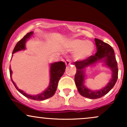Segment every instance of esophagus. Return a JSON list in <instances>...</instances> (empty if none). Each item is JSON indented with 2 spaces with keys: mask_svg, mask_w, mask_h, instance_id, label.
<instances>
[{
  "mask_svg": "<svg viewBox=\"0 0 127 127\" xmlns=\"http://www.w3.org/2000/svg\"><path fill=\"white\" fill-rule=\"evenodd\" d=\"M65 65H68L70 64H71L70 60H69V59L67 60L65 62Z\"/></svg>",
  "mask_w": 127,
  "mask_h": 127,
  "instance_id": "34e87169",
  "label": "esophagus"
}]
</instances>
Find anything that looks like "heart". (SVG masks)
<instances>
[{"instance_id":"obj_1","label":"heart","mask_w":127,"mask_h":127,"mask_svg":"<svg viewBox=\"0 0 127 127\" xmlns=\"http://www.w3.org/2000/svg\"><path fill=\"white\" fill-rule=\"evenodd\" d=\"M67 46L70 50L74 51L73 57L77 60H84L92 54L94 45L90 40L79 39H71L67 42Z\"/></svg>"}]
</instances>
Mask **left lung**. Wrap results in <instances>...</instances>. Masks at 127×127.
<instances>
[{
    "mask_svg": "<svg viewBox=\"0 0 127 127\" xmlns=\"http://www.w3.org/2000/svg\"><path fill=\"white\" fill-rule=\"evenodd\" d=\"M97 52L94 55L89 57L88 59L75 63L76 67V73L75 76V82L79 93L83 97L90 99H97L103 97L109 93L114 87L118 79V68L115 52L112 46L100 39H95ZM99 62L103 63L104 65L110 68L112 72V78L104 88L93 91L85 85V73L86 68L94 65Z\"/></svg>",
    "mask_w": 127,
    "mask_h": 127,
    "instance_id": "1",
    "label": "left lung"
}]
</instances>
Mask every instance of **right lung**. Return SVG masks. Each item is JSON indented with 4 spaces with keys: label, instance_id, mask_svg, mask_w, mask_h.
Returning <instances> with one entry per match:
<instances>
[{
    "label": "right lung",
    "instance_id": "add662e5",
    "mask_svg": "<svg viewBox=\"0 0 127 127\" xmlns=\"http://www.w3.org/2000/svg\"><path fill=\"white\" fill-rule=\"evenodd\" d=\"M33 32H31L27 33V34L23 37L20 41L18 42L13 50L12 54H14L16 52L24 50L26 49V42L27 40H29L30 37L33 36ZM65 63L63 62H55L53 63L50 64V81H49V84L48 87L41 93L36 95H30L25 93L23 90L19 89L16 85L15 83L13 81L12 79V71L11 70V67L9 68L10 72V76H11V81L14 84V86L17 90L20 92L21 94L25 96L27 98L32 99L34 100H38V101H42V100H46L50 97H51L54 95L55 91L57 88L58 82H59L60 79L64 73L65 72Z\"/></svg>",
    "mask_w": 127,
    "mask_h": 127
}]
</instances>
